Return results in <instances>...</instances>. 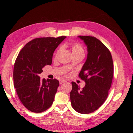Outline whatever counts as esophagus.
I'll return each instance as SVG.
<instances>
[{
  "instance_id": "esophagus-1",
  "label": "esophagus",
  "mask_w": 133,
  "mask_h": 133,
  "mask_svg": "<svg viewBox=\"0 0 133 133\" xmlns=\"http://www.w3.org/2000/svg\"><path fill=\"white\" fill-rule=\"evenodd\" d=\"M66 82V81L65 80L61 79V80H60V81H59V83H60V84H63V83H65Z\"/></svg>"
}]
</instances>
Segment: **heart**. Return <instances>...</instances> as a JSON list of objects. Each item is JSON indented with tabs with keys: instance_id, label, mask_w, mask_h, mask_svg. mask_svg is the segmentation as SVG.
Here are the masks:
<instances>
[{
	"instance_id": "1",
	"label": "heart",
	"mask_w": 133,
	"mask_h": 133,
	"mask_svg": "<svg viewBox=\"0 0 133 133\" xmlns=\"http://www.w3.org/2000/svg\"><path fill=\"white\" fill-rule=\"evenodd\" d=\"M70 49L73 56L76 55H84V49L82 44L79 43H73L70 46ZM60 49L57 50V55L60 53Z\"/></svg>"
}]
</instances>
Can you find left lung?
Masks as SVG:
<instances>
[{"instance_id": "left-lung-1", "label": "left lung", "mask_w": 133, "mask_h": 133, "mask_svg": "<svg viewBox=\"0 0 133 133\" xmlns=\"http://www.w3.org/2000/svg\"><path fill=\"white\" fill-rule=\"evenodd\" d=\"M87 46L88 55L78 77L85 82L82 89L72 82L70 93L71 104L76 111L89 114L105 102L111 87L114 73L113 62L110 50L96 37L78 36Z\"/></svg>"}]
</instances>
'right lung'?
<instances>
[{"label": "right lung", "instance_id": "obj_1", "mask_svg": "<svg viewBox=\"0 0 133 133\" xmlns=\"http://www.w3.org/2000/svg\"><path fill=\"white\" fill-rule=\"evenodd\" d=\"M66 37L36 38L22 48L16 59L15 88L22 104L31 112H43L53 104L59 82L56 78L41 80L39 75L51 64L54 51Z\"/></svg>", "mask_w": 133, "mask_h": 133}]
</instances>
